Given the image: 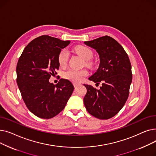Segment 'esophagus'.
<instances>
[{"instance_id":"34e87169","label":"esophagus","mask_w":156,"mask_h":156,"mask_svg":"<svg viewBox=\"0 0 156 156\" xmlns=\"http://www.w3.org/2000/svg\"><path fill=\"white\" fill-rule=\"evenodd\" d=\"M73 85H74V87H75V88H76L78 85H80V84L79 83H74Z\"/></svg>"}]
</instances>
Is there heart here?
<instances>
[{
  "instance_id": "b5f03b06",
  "label": "heart",
  "mask_w": 156,
  "mask_h": 156,
  "mask_svg": "<svg viewBox=\"0 0 156 156\" xmlns=\"http://www.w3.org/2000/svg\"><path fill=\"white\" fill-rule=\"evenodd\" d=\"M75 52L84 61H88L90 59L93 53L90 49L87 47L79 45L76 46L74 48ZM69 57V53L66 49L61 50L57 57V61L60 66L64 67L67 64ZM88 75V71L86 69L81 70H73L69 69L65 71L62 74V77L64 79H66L74 83H78L82 81L85 76Z\"/></svg>"
}]
</instances>
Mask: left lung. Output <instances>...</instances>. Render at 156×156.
<instances>
[{
  "label": "left lung",
  "mask_w": 156,
  "mask_h": 156,
  "mask_svg": "<svg viewBox=\"0 0 156 156\" xmlns=\"http://www.w3.org/2000/svg\"><path fill=\"white\" fill-rule=\"evenodd\" d=\"M99 55L97 71L88 80L102 87L97 90L85 85L87 92L83 102L87 111L101 119L112 118L123 107L129 95L132 81V66L129 57L118 42L104 36L85 42Z\"/></svg>",
  "instance_id": "left-lung-1"
}]
</instances>
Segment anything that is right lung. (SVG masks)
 Segmentation results:
<instances>
[{"label":"right lung","mask_w":156,"mask_h":156,"mask_svg":"<svg viewBox=\"0 0 156 156\" xmlns=\"http://www.w3.org/2000/svg\"><path fill=\"white\" fill-rule=\"evenodd\" d=\"M69 43V40L40 36L27 45L18 60V86L27 107L38 118L50 119L57 115L74 90L68 80L61 79L56 85L48 80L59 69L60 51Z\"/></svg>","instance_id":"add662e5"}]
</instances>
